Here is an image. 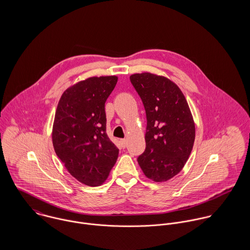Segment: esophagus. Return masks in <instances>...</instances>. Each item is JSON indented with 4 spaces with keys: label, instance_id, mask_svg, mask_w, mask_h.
<instances>
[{
    "label": "esophagus",
    "instance_id": "esophagus-1",
    "mask_svg": "<svg viewBox=\"0 0 250 250\" xmlns=\"http://www.w3.org/2000/svg\"><path fill=\"white\" fill-rule=\"evenodd\" d=\"M120 145L122 148H125L127 146V141L126 140H120Z\"/></svg>",
    "mask_w": 250,
    "mask_h": 250
}]
</instances>
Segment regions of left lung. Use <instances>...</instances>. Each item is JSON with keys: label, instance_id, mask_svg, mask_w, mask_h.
I'll return each instance as SVG.
<instances>
[{"label": "left lung", "instance_id": "8db88e82", "mask_svg": "<svg viewBox=\"0 0 250 250\" xmlns=\"http://www.w3.org/2000/svg\"><path fill=\"white\" fill-rule=\"evenodd\" d=\"M130 81L145 108L146 147L138 162L147 178L167 181L182 170L195 139L188 102L178 86L163 76L134 74Z\"/></svg>", "mask_w": 250, "mask_h": 250}]
</instances>
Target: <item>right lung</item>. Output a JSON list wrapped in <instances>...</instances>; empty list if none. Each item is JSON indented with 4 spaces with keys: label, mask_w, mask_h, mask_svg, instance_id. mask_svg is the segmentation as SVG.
<instances>
[{
    "label": "right lung",
    "mask_w": 250,
    "mask_h": 250,
    "mask_svg": "<svg viewBox=\"0 0 250 250\" xmlns=\"http://www.w3.org/2000/svg\"><path fill=\"white\" fill-rule=\"evenodd\" d=\"M117 77H92L66 89L57 107L53 145L73 177L100 186L116 163L119 150L106 133L105 103Z\"/></svg>",
    "instance_id": "right-lung-1"
}]
</instances>
